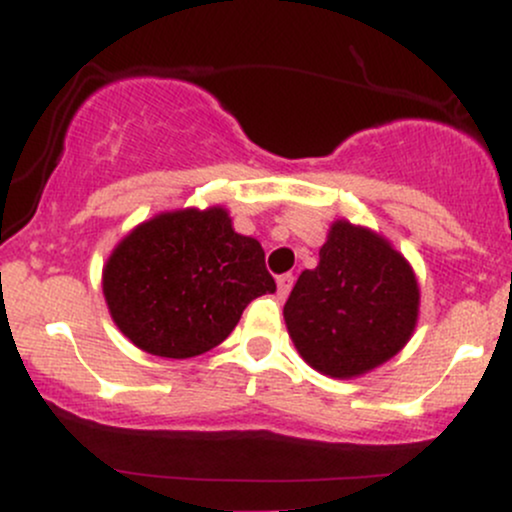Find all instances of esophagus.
Segmentation results:
<instances>
[{"label":"esophagus","mask_w":512,"mask_h":512,"mask_svg":"<svg viewBox=\"0 0 512 512\" xmlns=\"http://www.w3.org/2000/svg\"><path fill=\"white\" fill-rule=\"evenodd\" d=\"M276 286H279V298H286L293 289V274H281L276 279Z\"/></svg>","instance_id":"1"}]
</instances>
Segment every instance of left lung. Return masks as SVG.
Listing matches in <instances>:
<instances>
[{
  "mask_svg": "<svg viewBox=\"0 0 512 512\" xmlns=\"http://www.w3.org/2000/svg\"><path fill=\"white\" fill-rule=\"evenodd\" d=\"M419 284L409 262L368 228L334 221L320 264L305 269L284 305L298 354L330 378L368 373L409 342Z\"/></svg>",
  "mask_w": 512,
  "mask_h": 512,
  "instance_id": "8db88e82",
  "label": "left lung"
}]
</instances>
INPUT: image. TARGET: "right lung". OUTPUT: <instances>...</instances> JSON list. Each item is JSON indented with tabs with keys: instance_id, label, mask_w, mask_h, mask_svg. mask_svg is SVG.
<instances>
[{
	"instance_id": "1",
	"label": "right lung",
	"mask_w": 512,
	"mask_h": 512,
	"mask_svg": "<svg viewBox=\"0 0 512 512\" xmlns=\"http://www.w3.org/2000/svg\"><path fill=\"white\" fill-rule=\"evenodd\" d=\"M274 291L262 245L233 231L221 207L168 211L139 223L103 269L115 325L146 354L163 358L219 346L248 303Z\"/></svg>"
}]
</instances>
